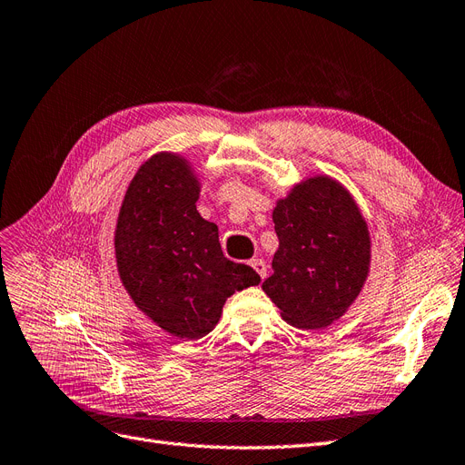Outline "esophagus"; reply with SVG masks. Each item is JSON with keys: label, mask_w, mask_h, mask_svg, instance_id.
<instances>
[{"label": "esophagus", "mask_w": 465, "mask_h": 465, "mask_svg": "<svg viewBox=\"0 0 465 465\" xmlns=\"http://www.w3.org/2000/svg\"><path fill=\"white\" fill-rule=\"evenodd\" d=\"M250 265L254 267V270L258 272V275L262 277V279H265L267 277V265H265V262L263 260H260V258H254L250 262Z\"/></svg>", "instance_id": "1"}]
</instances>
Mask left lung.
<instances>
[{
  "label": "left lung",
  "instance_id": "8db88e82",
  "mask_svg": "<svg viewBox=\"0 0 465 465\" xmlns=\"http://www.w3.org/2000/svg\"><path fill=\"white\" fill-rule=\"evenodd\" d=\"M279 250L263 291L285 322L322 330L345 314L369 273L371 238L353 198L330 178H311L273 211Z\"/></svg>",
  "mask_w": 465,
  "mask_h": 465
}]
</instances>
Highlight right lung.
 Instances as JSON below:
<instances>
[{"label":"right lung","mask_w":465,"mask_h":465,"mask_svg":"<svg viewBox=\"0 0 465 465\" xmlns=\"http://www.w3.org/2000/svg\"><path fill=\"white\" fill-rule=\"evenodd\" d=\"M200 186L174 154H154L125 192L116 260L134 302L168 333L200 340L234 291L260 283L250 265L224 258L215 223L195 209Z\"/></svg>","instance_id":"1"}]
</instances>
